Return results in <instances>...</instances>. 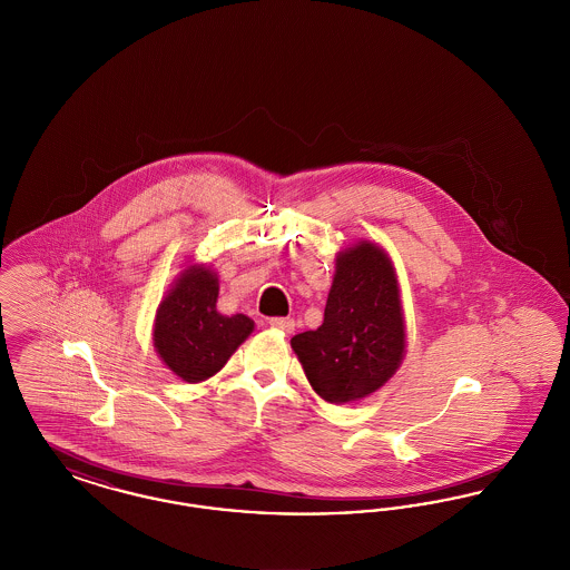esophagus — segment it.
Returning a JSON list of instances; mask_svg holds the SVG:
<instances>
[{
	"mask_svg": "<svg viewBox=\"0 0 570 570\" xmlns=\"http://www.w3.org/2000/svg\"><path fill=\"white\" fill-rule=\"evenodd\" d=\"M269 325L282 333H293L295 331V321L293 318H269Z\"/></svg>",
	"mask_w": 570,
	"mask_h": 570,
	"instance_id": "obj_1",
	"label": "esophagus"
}]
</instances>
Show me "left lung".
<instances>
[{"label":"left lung","instance_id":"1","mask_svg":"<svg viewBox=\"0 0 570 570\" xmlns=\"http://www.w3.org/2000/svg\"><path fill=\"white\" fill-rule=\"evenodd\" d=\"M291 346L328 404L358 402L397 372L406 351L404 309L380 245L358 242L337 254L323 325L298 333Z\"/></svg>","mask_w":570,"mask_h":570}]
</instances>
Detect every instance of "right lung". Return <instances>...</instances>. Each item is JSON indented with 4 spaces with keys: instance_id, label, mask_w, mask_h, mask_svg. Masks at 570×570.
<instances>
[{
    "instance_id": "right-lung-1",
    "label": "right lung",
    "mask_w": 570,
    "mask_h": 570,
    "mask_svg": "<svg viewBox=\"0 0 570 570\" xmlns=\"http://www.w3.org/2000/svg\"><path fill=\"white\" fill-rule=\"evenodd\" d=\"M217 293L216 272L207 265H190L156 312V353L186 382L212 379L254 331V321L245 314L222 316L217 312Z\"/></svg>"
}]
</instances>
